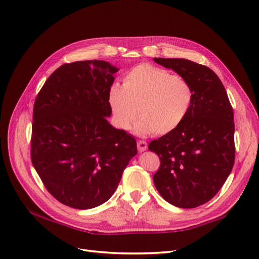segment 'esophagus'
Here are the masks:
<instances>
[{
  "label": "esophagus",
  "instance_id": "1",
  "mask_svg": "<svg viewBox=\"0 0 259 259\" xmlns=\"http://www.w3.org/2000/svg\"><path fill=\"white\" fill-rule=\"evenodd\" d=\"M137 148L139 152H143L145 150H147L148 148V144L145 142V140H138L137 142Z\"/></svg>",
  "mask_w": 259,
  "mask_h": 259
}]
</instances>
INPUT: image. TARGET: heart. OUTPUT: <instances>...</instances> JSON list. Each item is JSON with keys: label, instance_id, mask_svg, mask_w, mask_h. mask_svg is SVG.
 <instances>
[{"label": "heart", "instance_id": "1", "mask_svg": "<svg viewBox=\"0 0 259 259\" xmlns=\"http://www.w3.org/2000/svg\"><path fill=\"white\" fill-rule=\"evenodd\" d=\"M193 90L187 81L168 70L148 64L133 68L123 86L112 84L108 93L117 127L127 130L136 120L138 135H166L184 122L190 111Z\"/></svg>", "mask_w": 259, "mask_h": 259}]
</instances>
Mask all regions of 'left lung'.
<instances>
[{
    "instance_id": "1",
    "label": "left lung",
    "mask_w": 259,
    "mask_h": 259,
    "mask_svg": "<svg viewBox=\"0 0 259 259\" xmlns=\"http://www.w3.org/2000/svg\"><path fill=\"white\" fill-rule=\"evenodd\" d=\"M190 84L193 100L184 122L152 140L160 158L153 183L162 198L182 208L208 202L221 190L234 164L233 110L222 81L208 67L183 58H153Z\"/></svg>"
}]
</instances>
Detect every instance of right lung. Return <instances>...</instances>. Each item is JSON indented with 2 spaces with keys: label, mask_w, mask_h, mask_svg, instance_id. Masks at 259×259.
I'll use <instances>...</instances> for the list:
<instances>
[{
  "label": "right lung",
  "mask_w": 259,
  "mask_h": 259,
  "mask_svg": "<svg viewBox=\"0 0 259 259\" xmlns=\"http://www.w3.org/2000/svg\"><path fill=\"white\" fill-rule=\"evenodd\" d=\"M117 71L104 60L65 64L35 98L31 160L48 191L67 206L89 209L108 201L137 153L135 138L107 121Z\"/></svg>",
  "instance_id": "right-lung-1"
}]
</instances>
